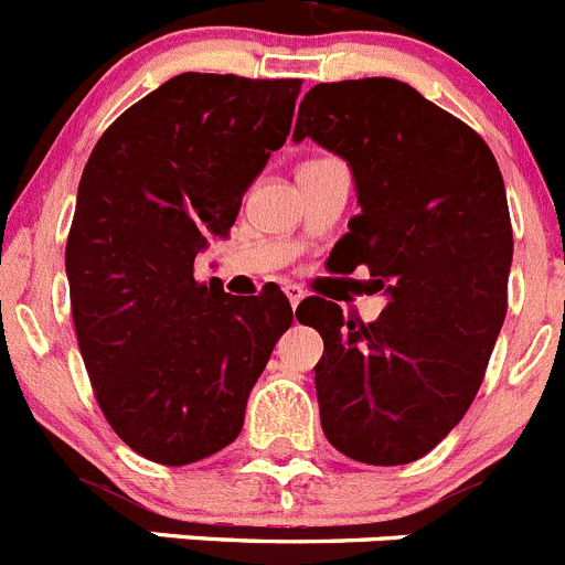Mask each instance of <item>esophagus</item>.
<instances>
[{
  "label": "esophagus",
  "instance_id": "34e87169",
  "mask_svg": "<svg viewBox=\"0 0 565 565\" xmlns=\"http://www.w3.org/2000/svg\"><path fill=\"white\" fill-rule=\"evenodd\" d=\"M286 294H288V299H291V306L297 308V306H299V299L306 297V288L297 286V282H288V286H286Z\"/></svg>",
  "mask_w": 565,
  "mask_h": 565
}]
</instances>
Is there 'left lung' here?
Instances as JSON below:
<instances>
[{
  "instance_id": "obj_1",
  "label": "left lung",
  "mask_w": 565,
  "mask_h": 565,
  "mask_svg": "<svg viewBox=\"0 0 565 565\" xmlns=\"http://www.w3.org/2000/svg\"><path fill=\"white\" fill-rule=\"evenodd\" d=\"M351 163L362 214L333 252L387 294L376 322L311 297L297 319L328 441L373 467L411 463L469 411L507 317L512 221L495 154L472 127L396 78L317 84L294 141Z\"/></svg>"
}]
</instances>
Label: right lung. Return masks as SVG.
Segmentation results:
<instances>
[{
	"label": "right lung",
	"instance_id": "add662e5",
	"mask_svg": "<svg viewBox=\"0 0 565 565\" xmlns=\"http://www.w3.org/2000/svg\"><path fill=\"white\" fill-rule=\"evenodd\" d=\"M299 78L181 73L104 129L78 183L64 266L78 351L118 438L167 467L243 430L294 322L279 288L232 297L194 257L226 237L243 192L291 132Z\"/></svg>",
	"mask_w": 565,
	"mask_h": 565
}]
</instances>
